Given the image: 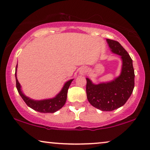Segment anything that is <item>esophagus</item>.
I'll return each mask as SVG.
<instances>
[{"label":"esophagus","mask_w":150,"mask_h":150,"mask_svg":"<svg viewBox=\"0 0 150 150\" xmlns=\"http://www.w3.org/2000/svg\"><path fill=\"white\" fill-rule=\"evenodd\" d=\"M87 71V69L86 67H82L80 69V71H79V73L81 74V75H83V74L86 73Z\"/></svg>","instance_id":"1"}]
</instances>
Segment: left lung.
Segmentation results:
<instances>
[{"label": "left lung", "mask_w": 150, "mask_h": 150, "mask_svg": "<svg viewBox=\"0 0 150 150\" xmlns=\"http://www.w3.org/2000/svg\"><path fill=\"white\" fill-rule=\"evenodd\" d=\"M112 53L120 55L122 69L114 80L94 84L86 78V95L90 103L102 111H112L125 104L134 88V70L132 59L119 42L106 39Z\"/></svg>", "instance_id": "left-lung-1"}]
</instances>
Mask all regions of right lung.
<instances>
[{
  "instance_id": "right-lung-1",
  "label": "right lung",
  "mask_w": 150,
  "mask_h": 150,
  "mask_svg": "<svg viewBox=\"0 0 150 150\" xmlns=\"http://www.w3.org/2000/svg\"><path fill=\"white\" fill-rule=\"evenodd\" d=\"M16 71L17 66L16 68L15 72L16 81V88L18 93L20 94V95L21 96V97L23 98L24 101H25L28 106L32 109H33L34 110H36L39 112L42 113H53L58 110L61 109L64 106V105L66 103V101H67L68 90H69L70 85H71L72 81L73 79H71V80L66 82L64 86L62 88V91L55 97H53V98L35 101L26 97L23 93V92H22L21 89V84H20L18 81L16 77Z\"/></svg>"
}]
</instances>
